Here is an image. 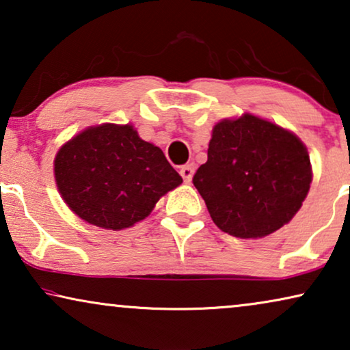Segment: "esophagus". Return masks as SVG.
Here are the masks:
<instances>
[{"label":"esophagus","mask_w":350,"mask_h":350,"mask_svg":"<svg viewBox=\"0 0 350 350\" xmlns=\"http://www.w3.org/2000/svg\"><path fill=\"white\" fill-rule=\"evenodd\" d=\"M180 174L181 176H183V180L186 181V183H189L191 178H193L194 175V164H186L180 169Z\"/></svg>","instance_id":"obj_1"}]
</instances>
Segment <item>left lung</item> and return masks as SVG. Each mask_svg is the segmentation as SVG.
Returning a JSON list of instances; mask_svg holds the SVG:
<instances>
[{
	"label": "left lung",
	"instance_id": "8db88e82",
	"mask_svg": "<svg viewBox=\"0 0 350 350\" xmlns=\"http://www.w3.org/2000/svg\"><path fill=\"white\" fill-rule=\"evenodd\" d=\"M193 183L223 232L260 239L291 221L312 183L308 148L293 132L243 113L215 124Z\"/></svg>",
	"mask_w": 350,
	"mask_h": 350
}]
</instances>
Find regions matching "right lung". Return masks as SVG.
<instances>
[{
  "instance_id": "right-lung-1",
  "label": "right lung",
  "mask_w": 350,
  "mask_h": 350,
  "mask_svg": "<svg viewBox=\"0 0 350 350\" xmlns=\"http://www.w3.org/2000/svg\"><path fill=\"white\" fill-rule=\"evenodd\" d=\"M54 176L71 212L111 231L145 219L162 196L183 183L161 148L142 140L132 124L109 122L64 143Z\"/></svg>"
}]
</instances>
